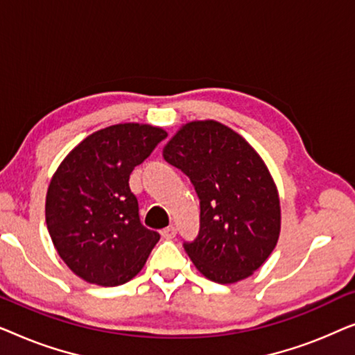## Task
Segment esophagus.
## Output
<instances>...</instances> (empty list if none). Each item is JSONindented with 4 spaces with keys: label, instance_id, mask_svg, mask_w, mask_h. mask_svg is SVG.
<instances>
[{
    "label": "esophagus",
    "instance_id": "34e87169",
    "mask_svg": "<svg viewBox=\"0 0 355 355\" xmlns=\"http://www.w3.org/2000/svg\"><path fill=\"white\" fill-rule=\"evenodd\" d=\"M162 237H163V239H166V241L174 239V237H176V227H174V226L164 227V230L162 231Z\"/></svg>",
    "mask_w": 355,
    "mask_h": 355
}]
</instances>
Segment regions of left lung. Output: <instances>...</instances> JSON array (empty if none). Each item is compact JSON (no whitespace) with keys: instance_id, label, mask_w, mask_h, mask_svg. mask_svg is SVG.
I'll list each match as a JSON object with an SVG mask.
<instances>
[{"instance_id":"1","label":"left lung","mask_w":355,"mask_h":355,"mask_svg":"<svg viewBox=\"0 0 355 355\" xmlns=\"http://www.w3.org/2000/svg\"><path fill=\"white\" fill-rule=\"evenodd\" d=\"M200 200V231L184 250L208 279L231 284L259 270L281 230L273 178L245 139L216 121L182 125L163 150Z\"/></svg>"}]
</instances>
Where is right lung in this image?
Wrapping results in <instances>:
<instances>
[{
  "label": "right lung",
  "mask_w": 355,
  "mask_h": 355,
  "mask_svg": "<svg viewBox=\"0 0 355 355\" xmlns=\"http://www.w3.org/2000/svg\"><path fill=\"white\" fill-rule=\"evenodd\" d=\"M166 137L148 124L110 125L82 140L56 169L46 192L48 232L64 263L87 283H128L159 241L140 223L129 176Z\"/></svg>",
  "instance_id": "right-lung-1"
}]
</instances>
